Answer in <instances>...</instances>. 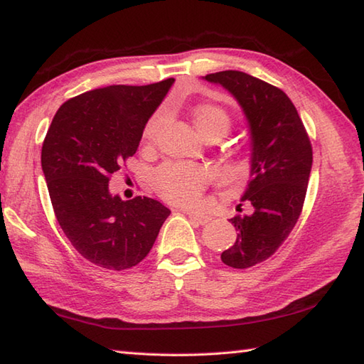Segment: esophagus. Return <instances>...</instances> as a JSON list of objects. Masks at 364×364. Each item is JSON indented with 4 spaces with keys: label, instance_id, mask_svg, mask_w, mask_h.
<instances>
[{
    "label": "esophagus",
    "instance_id": "34e87169",
    "mask_svg": "<svg viewBox=\"0 0 364 364\" xmlns=\"http://www.w3.org/2000/svg\"><path fill=\"white\" fill-rule=\"evenodd\" d=\"M188 215L192 222L197 223V225H205V223L211 220L210 215H202V214H194V213H188Z\"/></svg>",
    "mask_w": 364,
    "mask_h": 364
}]
</instances>
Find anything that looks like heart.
<instances>
[{
	"mask_svg": "<svg viewBox=\"0 0 364 364\" xmlns=\"http://www.w3.org/2000/svg\"><path fill=\"white\" fill-rule=\"evenodd\" d=\"M164 122V109H158L150 115V119L145 122L142 129V142L145 145L154 142ZM194 123L198 133L206 141H219V139L227 136L231 131L233 119H231L225 107L213 103H203L198 105L194 109ZM208 178H210V173L202 166L167 162V164H162L154 170L151 183L154 191L166 202L178 206L192 208L200 203V197H202Z\"/></svg>",
	"mask_w": 364,
	"mask_h": 364,
	"instance_id": "obj_1",
	"label": "heart"
}]
</instances>
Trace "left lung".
Returning a JSON list of instances; mask_svg holds the SVG:
<instances>
[{
	"label": "left lung",
	"mask_w": 364,
	"mask_h": 364,
	"mask_svg": "<svg viewBox=\"0 0 364 364\" xmlns=\"http://www.w3.org/2000/svg\"><path fill=\"white\" fill-rule=\"evenodd\" d=\"M205 80L231 92L250 125L252 168L242 202H249L253 213L230 219L237 237L220 255L227 266L247 269L272 257L296 227L313 146L296 106L282 89L237 70L210 73Z\"/></svg>",
	"instance_id": "1"
}]
</instances>
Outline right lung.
<instances>
[{
    "instance_id": "1",
    "label": "right lung",
    "mask_w": 364,
    "mask_h": 364,
    "mask_svg": "<svg viewBox=\"0 0 364 364\" xmlns=\"http://www.w3.org/2000/svg\"><path fill=\"white\" fill-rule=\"evenodd\" d=\"M173 78L146 86H107L59 107L45 136L42 170L54 215L68 241L92 264L123 270L139 264L170 211L158 200L111 196V175L136 153L145 122Z\"/></svg>"
}]
</instances>
